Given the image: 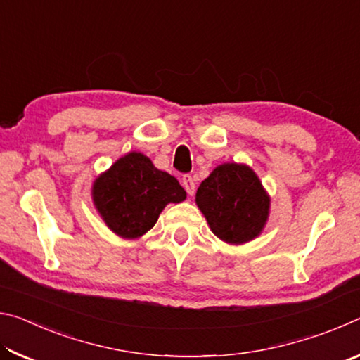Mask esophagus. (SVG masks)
Here are the masks:
<instances>
[{"mask_svg": "<svg viewBox=\"0 0 360 360\" xmlns=\"http://www.w3.org/2000/svg\"><path fill=\"white\" fill-rule=\"evenodd\" d=\"M181 184H182V187L186 188V192H187L188 195H193V192H195V182H193L191 174H184V176H182V178H181Z\"/></svg>", "mask_w": 360, "mask_h": 360, "instance_id": "34e87169", "label": "esophagus"}]
</instances>
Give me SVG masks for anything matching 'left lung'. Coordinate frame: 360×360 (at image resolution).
Wrapping results in <instances>:
<instances>
[{"mask_svg": "<svg viewBox=\"0 0 360 360\" xmlns=\"http://www.w3.org/2000/svg\"><path fill=\"white\" fill-rule=\"evenodd\" d=\"M195 202L212 233L229 245L257 238L270 214V197L259 176L243 163H222L212 169Z\"/></svg>", "mask_w": 360, "mask_h": 360, "instance_id": "8db88e82", "label": "left lung"}]
</instances>
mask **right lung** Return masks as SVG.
Segmentation results:
<instances>
[{
	"label": "right lung",
	"instance_id": "1",
	"mask_svg": "<svg viewBox=\"0 0 360 360\" xmlns=\"http://www.w3.org/2000/svg\"><path fill=\"white\" fill-rule=\"evenodd\" d=\"M92 198L115 235L135 240L154 227L168 203L184 202L186 191L174 176L157 169L149 157L130 152L95 179Z\"/></svg>",
	"mask_w": 360,
	"mask_h": 360
}]
</instances>
